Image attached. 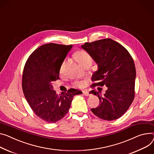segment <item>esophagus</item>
<instances>
[{
    "label": "esophagus",
    "mask_w": 154,
    "mask_h": 154,
    "mask_svg": "<svg viewBox=\"0 0 154 154\" xmlns=\"http://www.w3.org/2000/svg\"><path fill=\"white\" fill-rule=\"evenodd\" d=\"M82 94H83V95L85 96H89V92L87 90H84L83 91H82Z\"/></svg>",
    "instance_id": "1"
}]
</instances>
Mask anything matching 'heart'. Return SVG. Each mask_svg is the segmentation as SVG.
I'll list each match as a JSON object with an SVG mask.
<instances>
[{
	"mask_svg": "<svg viewBox=\"0 0 154 154\" xmlns=\"http://www.w3.org/2000/svg\"><path fill=\"white\" fill-rule=\"evenodd\" d=\"M74 57L76 58L77 62L81 65L88 60H91L89 55L87 52H86L85 51H78L76 52L74 54ZM64 65H65V62L62 63L61 68H60V70L62 69ZM76 85L78 86V87L82 88L85 86V82H83V81L77 82H76Z\"/></svg>",
	"mask_w": 154,
	"mask_h": 154,
	"instance_id": "heart-1",
	"label": "heart"
}]
</instances>
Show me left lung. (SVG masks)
<instances>
[{"instance_id":"obj_1","label":"left lung","mask_w":154,"mask_h":154,"mask_svg":"<svg viewBox=\"0 0 154 154\" xmlns=\"http://www.w3.org/2000/svg\"><path fill=\"white\" fill-rule=\"evenodd\" d=\"M81 47L98 66L92 76V80L96 81L92 86L107 87L103 96L100 90L90 91L89 94L99 99L98 107L91 111L104 120L118 119L128 109L134 97L136 68L132 57L123 45L111 39L86 42Z\"/></svg>"}]
</instances>
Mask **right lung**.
Masks as SVG:
<instances>
[{
  "instance_id": "1",
  "label": "right lung",
  "mask_w": 154,
  "mask_h": 154,
  "mask_svg": "<svg viewBox=\"0 0 154 154\" xmlns=\"http://www.w3.org/2000/svg\"><path fill=\"white\" fill-rule=\"evenodd\" d=\"M73 45L46 44L29 57L23 69L22 88L30 107L42 120L54 123L69 111L73 97L82 91L70 89L56 94L53 81L59 79L61 66Z\"/></svg>"
}]
</instances>
